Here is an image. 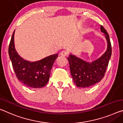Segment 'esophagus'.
<instances>
[{"mask_svg":"<svg viewBox=\"0 0 123 123\" xmlns=\"http://www.w3.org/2000/svg\"><path fill=\"white\" fill-rule=\"evenodd\" d=\"M60 55L63 56V57H65V56L68 55V52L66 51H62L60 52Z\"/></svg>","mask_w":123,"mask_h":123,"instance_id":"obj_1","label":"esophagus"}]
</instances>
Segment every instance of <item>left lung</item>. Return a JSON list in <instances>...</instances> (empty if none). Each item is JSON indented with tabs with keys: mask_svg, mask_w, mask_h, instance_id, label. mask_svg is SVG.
Masks as SVG:
<instances>
[{
	"mask_svg": "<svg viewBox=\"0 0 123 123\" xmlns=\"http://www.w3.org/2000/svg\"><path fill=\"white\" fill-rule=\"evenodd\" d=\"M100 29L107 42L106 51L101 57L92 62H86L72 54L67 58L72 79L79 87L87 88L93 86L102 79L106 73L112 55V46L106 30L101 25Z\"/></svg>",
	"mask_w": 123,
	"mask_h": 123,
	"instance_id": "left-lung-1",
	"label": "left lung"
}]
</instances>
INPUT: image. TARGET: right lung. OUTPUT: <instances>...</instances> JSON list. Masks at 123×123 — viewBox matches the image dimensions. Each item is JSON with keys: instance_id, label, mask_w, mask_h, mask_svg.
I'll return each instance as SVG.
<instances>
[{"instance_id": "1", "label": "right lung", "mask_w": 123, "mask_h": 123, "mask_svg": "<svg viewBox=\"0 0 123 123\" xmlns=\"http://www.w3.org/2000/svg\"><path fill=\"white\" fill-rule=\"evenodd\" d=\"M15 31L9 46V55L16 77L21 83L31 88L45 86L50 78L52 66L58 54L48 56L40 61L30 62L19 56L15 48Z\"/></svg>"}]
</instances>
